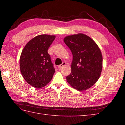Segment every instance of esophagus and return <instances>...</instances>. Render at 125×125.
<instances>
[{
	"label": "esophagus",
	"instance_id": "esophagus-1",
	"mask_svg": "<svg viewBox=\"0 0 125 125\" xmlns=\"http://www.w3.org/2000/svg\"><path fill=\"white\" fill-rule=\"evenodd\" d=\"M65 64H66V63L65 62H63L62 63V64H61V65H59L58 66V69H61V68H62L63 67H64V65H65Z\"/></svg>",
	"mask_w": 125,
	"mask_h": 125
}]
</instances>
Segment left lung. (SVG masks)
Returning <instances> with one entry per match:
<instances>
[{
  "instance_id": "obj_1",
  "label": "left lung",
  "mask_w": 125,
  "mask_h": 125,
  "mask_svg": "<svg viewBox=\"0 0 125 125\" xmlns=\"http://www.w3.org/2000/svg\"><path fill=\"white\" fill-rule=\"evenodd\" d=\"M64 42L73 54L71 72L68 83L78 91L88 89L96 83L102 73L103 56L96 43L79 33L65 37Z\"/></svg>"
}]
</instances>
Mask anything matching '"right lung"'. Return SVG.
Segmentation results:
<instances>
[{"label": "right lung", "instance_id": "right-lung-1", "mask_svg": "<svg viewBox=\"0 0 125 125\" xmlns=\"http://www.w3.org/2000/svg\"><path fill=\"white\" fill-rule=\"evenodd\" d=\"M55 37L47 34L34 37L26 44L21 54V73L29 84L37 89L46 86L55 73L48 49Z\"/></svg>", "mask_w": 125, "mask_h": 125}]
</instances>
